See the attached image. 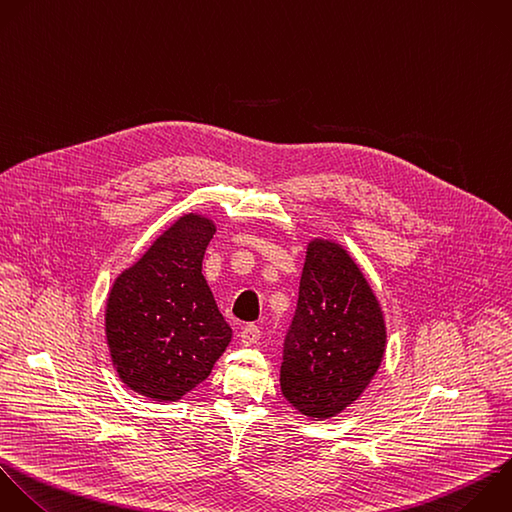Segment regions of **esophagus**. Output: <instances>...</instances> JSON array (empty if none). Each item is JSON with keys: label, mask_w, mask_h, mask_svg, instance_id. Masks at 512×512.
Instances as JSON below:
<instances>
[{"label": "esophagus", "mask_w": 512, "mask_h": 512, "mask_svg": "<svg viewBox=\"0 0 512 512\" xmlns=\"http://www.w3.org/2000/svg\"><path fill=\"white\" fill-rule=\"evenodd\" d=\"M240 340L244 346H252L260 340V328L256 324H246L240 332Z\"/></svg>", "instance_id": "34e87169"}]
</instances>
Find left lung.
<instances>
[{
  "instance_id": "8db88e82",
  "label": "left lung",
  "mask_w": 512,
  "mask_h": 512,
  "mask_svg": "<svg viewBox=\"0 0 512 512\" xmlns=\"http://www.w3.org/2000/svg\"><path fill=\"white\" fill-rule=\"evenodd\" d=\"M384 346L382 312L360 268L338 244L310 242L284 338L286 400L310 418L336 416L370 384Z\"/></svg>"
}]
</instances>
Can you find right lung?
Wrapping results in <instances>:
<instances>
[{"label":"right lung","instance_id":"1","mask_svg":"<svg viewBox=\"0 0 512 512\" xmlns=\"http://www.w3.org/2000/svg\"><path fill=\"white\" fill-rule=\"evenodd\" d=\"M216 228L186 214L122 272L106 306L112 362L132 390L172 402L206 380L232 328L202 274Z\"/></svg>","mask_w":512,"mask_h":512}]
</instances>
